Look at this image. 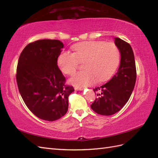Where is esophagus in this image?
Segmentation results:
<instances>
[{
	"label": "esophagus",
	"instance_id": "1",
	"mask_svg": "<svg viewBox=\"0 0 158 158\" xmlns=\"http://www.w3.org/2000/svg\"><path fill=\"white\" fill-rule=\"evenodd\" d=\"M75 90H80V91H81V90L83 89V88H82V87H75Z\"/></svg>",
	"mask_w": 158,
	"mask_h": 158
}]
</instances>
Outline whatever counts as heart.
I'll return each instance as SVG.
<instances>
[{
    "label": "heart",
    "mask_w": 158,
    "mask_h": 158,
    "mask_svg": "<svg viewBox=\"0 0 158 158\" xmlns=\"http://www.w3.org/2000/svg\"><path fill=\"white\" fill-rule=\"evenodd\" d=\"M74 53L62 51L57 63L62 72L68 75H73L83 63L85 70L74 75L70 83L76 86H87L96 81H103L115 72L119 62V52L112 43L88 41L73 47Z\"/></svg>",
    "instance_id": "b5f03b06"
}]
</instances>
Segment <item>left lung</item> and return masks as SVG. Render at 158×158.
Masks as SVG:
<instances>
[{"label": "left lung", "instance_id": "8db88e82", "mask_svg": "<svg viewBox=\"0 0 158 158\" xmlns=\"http://www.w3.org/2000/svg\"><path fill=\"white\" fill-rule=\"evenodd\" d=\"M115 43L121 54L119 69L109 81L93 89L97 98L91 108L102 115H113L123 108L132 94L136 79L135 56L130 45L117 37Z\"/></svg>", "mask_w": 158, "mask_h": 158}]
</instances>
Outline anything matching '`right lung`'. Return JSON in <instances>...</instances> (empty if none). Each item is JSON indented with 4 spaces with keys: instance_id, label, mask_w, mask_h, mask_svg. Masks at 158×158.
<instances>
[{
    "instance_id": "1",
    "label": "right lung",
    "mask_w": 158,
    "mask_h": 158,
    "mask_svg": "<svg viewBox=\"0 0 158 158\" xmlns=\"http://www.w3.org/2000/svg\"><path fill=\"white\" fill-rule=\"evenodd\" d=\"M58 40L42 39L23 49L17 66L16 81L28 109L39 118L53 122L68 111L69 96L74 91L66 84L57 60L63 48Z\"/></svg>"
}]
</instances>
